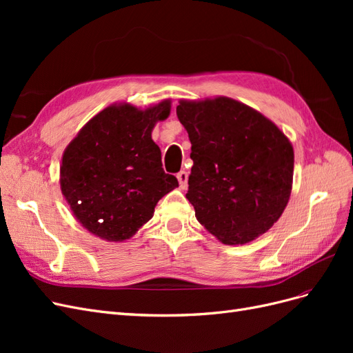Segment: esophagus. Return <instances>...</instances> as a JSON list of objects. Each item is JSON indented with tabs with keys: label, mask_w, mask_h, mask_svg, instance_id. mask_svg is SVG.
<instances>
[{
	"label": "esophagus",
	"mask_w": 353,
	"mask_h": 353,
	"mask_svg": "<svg viewBox=\"0 0 353 353\" xmlns=\"http://www.w3.org/2000/svg\"><path fill=\"white\" fill-rule=\"evenodd\" d=\"M176 178H178L179 187L183 188V190H185L187 188V183H188V174L185 172V170H181V172H178Z\"/></svg>",
	"instance_id": "obj_1"
}]
</instances>
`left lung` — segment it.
I'll use <instances>...</instances> for the list:
<instances>
[{"mask_svg": "<svg viewBox=\"0 0 353 353\" xmlns=\"http://www.w3.org/2000/svg\"><path fill=\"white\" fill-rule=\"evenodd\" d=\"M191 143L185 197L221 243L253 241L280 219L290 199L294 152L268 117L228 97L179 100Z\"/></svg>", "mask_w": 353, "mask_h": 353, "instance_id": "obj_1", "label": "left lung"}]
</instances>
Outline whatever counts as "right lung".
Wrapping results in <instances>:
<instances>
[{"label": "right lung", "instance_id": "1", "mask_svg": "<svg viewBox=\"0 0 353 353\" xmlns=\"http://www.w3.org/2000/svg\"><path fill=\"white\" fill-rule=\"evenodd\" d=\"M170 100L147 109L110 104L85 123L60 165L61 194L81 225L105 241L131 239L153 218L157 201L178 187L165 174L153 128Z\"/></svg>", "mask_w": 353, "mask_h": 353}]
</instances>
